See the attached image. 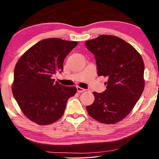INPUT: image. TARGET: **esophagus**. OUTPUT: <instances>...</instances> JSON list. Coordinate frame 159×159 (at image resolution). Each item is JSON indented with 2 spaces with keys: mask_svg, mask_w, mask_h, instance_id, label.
<instances>
[{
  "mask_svg": "<svg viewBox=\"0 0 159 159\" xmlns=\"http://www.w3.org/2000/svg\"><path fill=\"white\" fill-rule=\"evenodd\" d=\"M76 89H77V92H78V93H79L84 92V91L85 90V89H83V88H80V87H77V88H76Z\"/></svg>",
  "mask_w": 159,
  "mask_h": 159,
  "instance_id": "1",
  "label": "esophagus"
}]
</instances>
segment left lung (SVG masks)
I'll return each instance as SVG.
<instances>
[{
  "instance_id": "left-lung-1",
  "label": "left lung",
  "mask_w": 159,
  "mask_h": 159,
  "mask_svg": "<svg viewBox=\"0 0 159 159\" xmlns=\"http://www.w3.org/2000/svg\"><path fill=\"white\" fill-rule=\"evenodd\" d=\"M96 60L98 74L108 78L104 93H93L95 101L86 107L91 117L114 124L127 116L143 93L144 64L140 54L128 43L111 35L85 42Z\"/></svg>"
}]
</instances>
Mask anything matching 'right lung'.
Listing matches in <instances>:
<instances>
[{
	"mask_svg": "<svg viewBox=\"0 0 159 159\" xmlns=\"http://www.w3.org/2000/svg\"><path fill=\"white\" fill-rule=\"evenodd\" d=\"M77 44L57 38L46 39L19 59L12 91L21 111L31 121L45 125L62 116L67 100L77 90L55 82L52 76L62 71L64 60Z\"/></svg>",
	"mask_w": 159,
	"mask_h": 159,
	"instance_id": "right-lung-1",
	"label": "right lung"
}]
</instances>
